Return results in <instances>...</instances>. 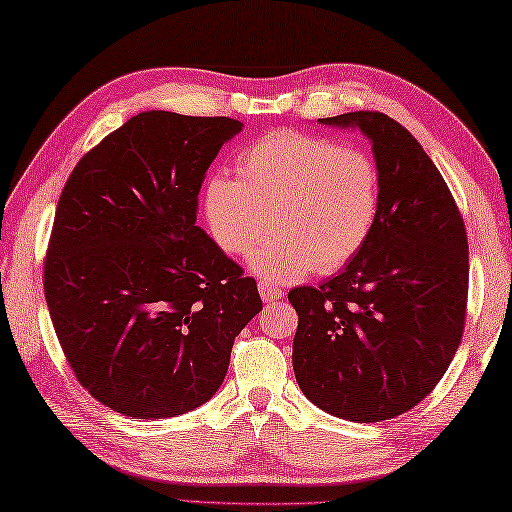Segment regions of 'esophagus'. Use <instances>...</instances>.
I'll return each instance as SVG.
<instances>
[{"instance_id": "esophagus-1", "label": "esophagus", "mask_w": 512, "mask_h": 512, "mask_svg": "<svg viewBox=\"0 0 512 512\" xmlns=\"http://www.w3.org/2000/svg\"><path fill=\"white\" fill-rule=\"evenodd\" d=\"M257 288H259V295H262V300H264L266 304L277 302V300H282V297H284L282 288L271 284V282H259Z\"/></svg>"}]
</instances>
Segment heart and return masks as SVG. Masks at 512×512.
<instances>
[{
    "label": "heart",
    "instance_id": "obj_1",
    "mask_svg": "<svg viewBox=\"0 0 512 512\" xmlns=\"http://www.w3.org/2000/svg\"><path fill=\"white\" fill-rule=\"evenodd\" d=\"M237 174L208 176L203 221L228 255L248 253L271 224L273 237L248 262L266 282H297L313 268L338 271L374 232L380 174L356 147L284 129L250 143L237 156Z\"/></svg>",
    "mask_w": 512,
    "mask_h": 512
}]
</instances>
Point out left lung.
<instances>
[{
  "instance_id": "8db88e82",
  "label": "left lung",
  "mask_w": 512,
  "mask_h": 512,
  "mask_svg": "<svg viewBox=\"0 0 512 512\" xmlns=\"http://www.w3.org/2000/svg\"><path fill=\"white\" fill-rule=\"evenodd\" d=\"M318 123L358 129L380 174V210L365 248L338 275L297 286L293 371L320 410L356 423L410 412L459 349L468 300L466 226L416 138L380 111Z\"/></svg>"
}]
</instances>
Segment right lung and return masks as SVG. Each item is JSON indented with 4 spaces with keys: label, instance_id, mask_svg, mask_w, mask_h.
<instances>
[{
    "label": "right lung",
    "instance_id": "1",
    "mask_svg": "<svg viewBox=\"0 0 512 512\" xmlns=\"http://www.w3.org/2000/svg\"><path fill=\"white\" fill-rule=\"evenodd\" d=\"M244 123L143 111L82 156L55 210L44 295L73 374L111 410L208 403L262 311L253 277L197 226L199 190Z\"/></svg>",
    "mask_w": 512,
    "mask_h": 512
}]
</instances>
